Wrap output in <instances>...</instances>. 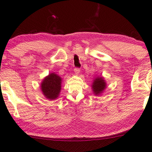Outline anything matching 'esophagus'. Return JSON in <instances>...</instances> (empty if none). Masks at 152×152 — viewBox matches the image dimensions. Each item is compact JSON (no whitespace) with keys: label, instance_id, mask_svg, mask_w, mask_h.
<instances>
[{"label":"esophagus","instance_id":"obj_1","mask_svg":"<svg viewBox=\"0 0 152 152\" xmlns=\"http://www.w3.org/2000/svg\"><path fill=\"white\" fill-rule=\"evenodd\" d=\"M74 72H75V75H78L80 72V69L77 68V67H76V68H75V69H74Z\"/></svg>","mask_w":152,"mask_h":152}]
</instances>
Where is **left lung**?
Returning a JSON list of instances; mask_svg holds the SVG:
<instances>
[{
    "mask_svg": "<svg viewBox=\"0 0 152 152\" xmlns=\"http://www.w3.org/2000/svg\"><path fill=\"white\" fill-rule=\"evenodd\" d=\"M92 90L94 94L99 95L106 88V83L102 77H97L93 80L92 85Z\"/></svg>",
    "mask_w": 152,
    "mask_h": 152,
    "instance_id": "left-lung-1",
    "label": "left lung"
}]
</instances>
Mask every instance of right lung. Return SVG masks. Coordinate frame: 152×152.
<instances>
[{
    "label": "right lung",
    "instance_id": "1",
    "mask_svg": "<svg viewBox=\"0 0 152 152\" xmlns=\"http://www.w3.org/2000/svg\"><path fill=\"white\" fill-rule=\"evenodd\" d=\"M62 79L55 73H50L44 78L41 83V90L47 99H55L61 90Z\"/></svg>",
    "mask_w": 152,
    "mask_h": 152
}]
</instances>
